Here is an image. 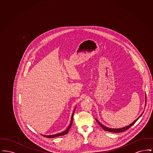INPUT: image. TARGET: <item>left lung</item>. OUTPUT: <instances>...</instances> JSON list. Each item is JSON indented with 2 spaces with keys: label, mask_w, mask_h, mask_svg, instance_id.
Wrapping results in <instances>:
<instances>
[{
  "label": "left lung",
  "mask_w": 153,
  "mask_h": 153,
  "mask_svg": "<svg viewBox=\"0 0 153 153\" xmlns=\"http://www.w3.org/2000/svg\"><path fill=\"white\" fill-rule=\"evenodd\" d=\"M145 107H146V96H145ZM143 114V111L142 112V114L140 115V116H139L137 119H135L132 123L129 124V125H128V126H126V127H122V128H108V127H107L104 126L103 124H102L97 119H96V121H97V122L98 123V124H99V125L102 127V128H103V130H104L105 131H109V132H115V133H118V132H123V131L128 130L129 128H130L132 125H134V124L135 123V122L138 120L139 119L140 117H141V116Z\"/></svg>",
  "instance_id": "left-lung-1"
}]
</instances>
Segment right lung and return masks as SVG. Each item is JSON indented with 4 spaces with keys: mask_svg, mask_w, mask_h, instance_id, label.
Returning a JSON list of instances; mask_svg holds the SVG:
<instances>
[{
    "mask_svg": "<svg viewBox=\"0 0 153 153\" xmlns=\"http://www.w3.org/2000/svg\"><path fill=\"white\" fill-rule=\"evenodd\" d=\"M75 109H76V108H74V111H73V114H72V117H71V123H70V124L69 125L68 127V128L66 129V130H65L64 131H63V132H62L58 133V134H54V135H42L44 136V137H46V138H56V137H59V136L65 135H66V134H68V132H69V129L71 128V126H72V123H73V115H74V113Z\"/></svg>",
    "mask_w": 153,
    "mask_h": 153,
    "instance_id": "right-lung-1",
    "label": "right lung"
}]
</instances>
